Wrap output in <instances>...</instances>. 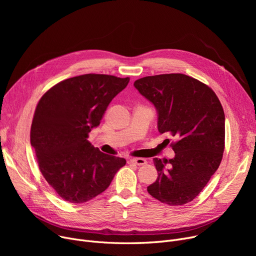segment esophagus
I'll use <instances>...</instances> for the list:
<instances>
[{
  "label": "esophagus",
  "instance_id": "34e87169",
  "mask_svg": "<svg viewBox=\"0 0 256 256\" xmlns=\"http://www.w3.org/2000/svg\"><path fill=\"white\" fill-rule=\"evenodd\" d=\"M130 162L136 164L138 166H142L145 165L147 163V160L145 158H130Z\"/></svg>",
  "mask_w": 256,
  "mask_h": 256
}]
</instances>
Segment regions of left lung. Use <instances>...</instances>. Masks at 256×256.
<instances>
[{
    "label": "left lung",
    "instance_id": "obj_1",
    "mask_svg": "<svg viewBox=\"0 0 256 256\" xmlns=\"http://www.w3.org/2000/svg\"><path fill=\"white\" fill-rule=\"evenodd\" d=\"M134 86L158 112V130L176 142L173 158H154L156 180L147 192L160 202L182 206L206 186L222 160L225 115L208 86L182 74L145 76ZM169 142V139H167Z\"/></svg>",
    "mask_w": 256,
    "mask_h": 256
}]
</instances>
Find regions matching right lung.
Returning <instances> with one entry per match:
<instances>
[{
  "mask_svg": "<svg viewBox=\"0 0 256 256\" xmlns=\"http://www.w3.org/2000/svg\"><path fill=\"white\" fill-rule=\"evenodd\" d=\"M130 78L88 74L67 78L40 98L31 126L39 169L56 193L84 204L102 193L126 160L102 152L87 140Z\"/></svg>",
  "mask_w": 256,
  "mask_h": 256,
  "instance_id": "right-lung-1",
  "label": "right lung"
}]
</instances>
